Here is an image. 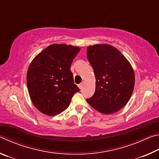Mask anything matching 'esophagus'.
<instances>
[{
	"label": "esophagus",
	"instance_id": "1",
	"mask_svg": "<svg viewBox=\"0 0 159 159\" xmlns=\"http://www.w3.org/2000/svg\"><path fill=\"white\" fill-rule=\"evenodd\" d=\"M83 85H84V83L82 82L81 83H80V84L79 85V88H80V89H82L83 87Z\"/></svg>",
	"mask_w": 159,
	"mask_h": 159
}]
</instances>
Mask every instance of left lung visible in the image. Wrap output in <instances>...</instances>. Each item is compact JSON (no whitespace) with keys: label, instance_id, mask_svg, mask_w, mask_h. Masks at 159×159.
<instances>
[{"label":"left lung","instance_id":"8db88e82","mask_svg":"<svg viewBox=\"0 0 159 159\" xmlns=\"http://www.w3.org/2000/svg\"><path fill=\"white\" fill-rule=\"evenodd\" d=\"M87 57L94 69L96 88L88 103L97 111L110 114L126 105L133 92L134 70L119 50L109 44L87 48Z\"/></svg>","mask_w":159,"mask_h":159}]
</instances>
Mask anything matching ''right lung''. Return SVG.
Masks as SVG:
<instances>
[{
	"label": "right lung",
	"instance_id": "obj_1",
	"mask_svg": "<svg viewBox=\"0 0 159 159\" xmlns=\"http://www.w3.org/2000/svg\"><path fill=\"white\" fill-rule=\"evenodd\" d=\"M79 47L52 44L41 51L29 66L26 83L35 107L52 116L68 108L74 95L80 90L74 84L71 63Z\"/></svg>",
	"mask_w": 159,
	"mask_h": 159
}]
</instances>
